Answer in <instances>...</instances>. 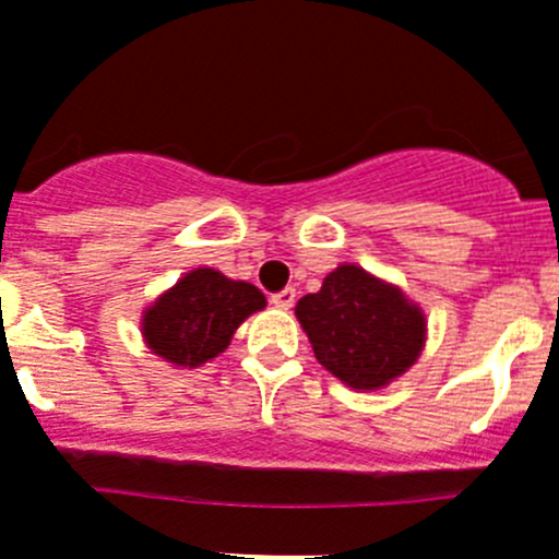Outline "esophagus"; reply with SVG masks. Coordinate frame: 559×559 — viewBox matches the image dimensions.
<instances>
[{
	"mask_svg": "<svg viewBox=\"0 0 559 559\" xmlns=\"http://www.w3.org/2000/svg\"><path fill=\"white\" fill-rule=\"evenodd\" d=\"M272 307H278V309H289L295 304V289L287 287V289H281V293H275L270 298Z\"/></svg>",
	"mask_w": 559,
	"mask_h": 559,
	"instance_id": "esophagus-1",
	"label": "esophagus"
}]
</instances>
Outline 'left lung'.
Wrapping results in <instances>:
<instances>
[{
    "label": "left lung",
    "instance_id": "left-lung-1",
    "mask_svg": "<svg viewBox=\"0 0 559 559\" xmlns=\"http://www.w3.org/2000/svg\"><path fill=\"white\" fill-rule=\"evenodd\" d=\"M295 316L316 358L355 389H381L412 367L424 346V312L397 287L344 264L304 295Z\"/></svg>",
    "mask_w": 559,
    "mask_h": 559
}]
</instances>
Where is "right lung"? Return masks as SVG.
Returning a JSON list of instances; mask_svg holds the SVG:
<instances>
[{
	"label": "right lung",
	"instance_id": "add662e5",
	"mask_svg": "<svg viewBox=\"0 0 559 559\" xmlns=\"http://www.w3.org/2000/svg\"><path fill=\"white\" fill-rule=\"evenodd\" d=\"M266 298L247 281L215 270H192L144 312L147 346L176 367H199L224 352L247 316Z\"/></svg>",
	"mask_w": 559,
	"mask_h": 559
}]
</instances>
